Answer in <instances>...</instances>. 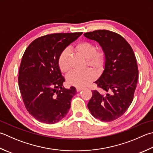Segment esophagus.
<instances>
[{
    "mask_svg": "<svg viewBox=\"0 0 153 153\" xmlns=\"http://www.w3.org/2000/svg\"><path fill=\"white\" fill-rule=\"evenodd\" d=\"M83 89V88H76V90H77V91H82Z\"/></svg>",
    "mask_w": 153,
    "mask_h": 153,
    "instance_id": "obj_1",
    "label": "esophagus"
}]
</instances>
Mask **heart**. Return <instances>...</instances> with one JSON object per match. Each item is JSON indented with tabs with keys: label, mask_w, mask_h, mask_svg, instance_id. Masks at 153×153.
<instances>
[{
	"label": "heart",
	"mask_w": 153,
	"mask_h": 153,
	"mask_svg": "<svg viewBox=\"0 0 153 153\" xmlns=\"http://www.w3.org/2000/svg\"><path fill=\"white\" fill-rule=\"evenodd\" d=\"M77 53L86 59V63L89 66L94 68L95 70H102L104 66L105 58L104 52L101 50H96L94 44L89 42H80L74 47ZM69 50L65 49L59 53L58 64L59 70L62 72H67L70 68L69 63ZM95 74L91 70L83 71H72L67 76V82L69 84L75 87H83L94 80Z\"/></svg>",
	"instance_id": "heart-1"
}]
</instances>
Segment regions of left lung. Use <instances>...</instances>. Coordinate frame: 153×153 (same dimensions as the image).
Wrapping results in <instances>:
<instances>
[{"label": "left lung", "instance_id": "obj_1", "mask_svg": "<svg viewBox=\"0 0 153 153\" xmlns=\"http://www.w3.org/2000/svg\"><path fill=\"white\" fill-rule=\"evenodd\" d=\"M83 35L99 43L105 58L104 70L95 83L106 94L92 91L88 107L95 118L112 121L123 115L133 100L139 75L135 56L129 44L115 32L97 30Z\"/></svg>", "mask_w": 153, "mask_h": 153}]
</instances>
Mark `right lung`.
I'll return each mask as SVG.
<instances>
[{"label":"right lung","mask_w":153,"mask_h":153,"mask_svg":"<svg viewBox=\"0 0 153 153\" xmlns=\"http://www.w3.org/2000/svg\"><path fill=\"white\" fill-rule=\"evenodd\" d=\"M82 32L58 33L36 39L22 56L19 85L27 111L40 122L53 124L64 118L77 94L75 87L65 89L59 70V53Z\"/></svg>","instance_id":"obj_1"}]
</instances>
